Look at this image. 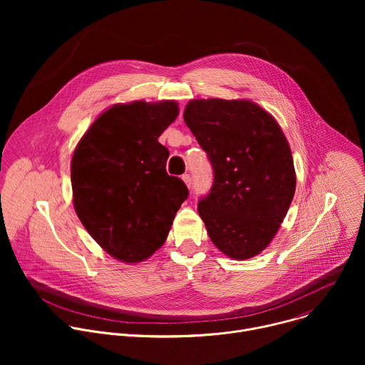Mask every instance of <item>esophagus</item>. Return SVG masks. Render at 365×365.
<instances>
[{
  "label": "esophagus",
  "mask_w": 365,
  "mask_h": 365,
  "mask_svg": "<svg viewBox=\"0 0 365 365\" xmlns=\"http://www.w3.org/2000/svg\"><path fill=\"white\" fill-rule=\"evenodd\" d=\"M182 180L186 183L187 187H190V185H192V178H190V175H187V173L182 175Z\"/></svg>",
  "instance_id": "1"
}]
</instances>
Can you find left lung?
Segmentation results:
<instances>
[{
    "mask_svg": "<svg viewBox=\"0 0 365 365\" xmlns=\"http://www.w3.org/2000/svg\"><path fill=\"white\" fill-rule=\"evenodd\" d=\"M183 118L214 170L212 187L197 203L211 241L235 259L257 255L280 228L296 189L280 125L247 99H192Z\"/></svg>",
    "mask_w": 365,
    "mask_h": 365,
    "instance_id": "left-lung-1",
    "label": "left lung"
}]
</instances>
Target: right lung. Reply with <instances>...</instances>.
<instances>
[{
	"instance_id": "1",
	"label": "right lung",
	"mask_w": 365,
	"mask_h": 365,
	"mask_svg": "<svg viewBox=\"0 0 365 365\" xmlns=\"http://www.w3.org/2000/svg\"><path fill=\"white\" fill-rule=\"evenodd\" d=\"M179 114L175 101L117 103L81 138L72 158L75 211L91 237L124 263H140L168 238L189 195L169 176L160 134Z\"/></svg>"
}]
</instances>
